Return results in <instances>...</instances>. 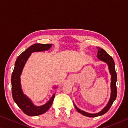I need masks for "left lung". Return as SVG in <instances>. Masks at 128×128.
Segmentation results:
<instances>
[{
  "mask_svg": "<svg viewBox=\"0 0 128 128\" xmlns=\"http://www.w3.org/2000/svg\"><path fill=\"white\" fill-rule=\"evenodd\" d=\"M98 55L97 57L101 61H104L105 63L108 64V68H109V71L110 74H111V96H110V99L109 100V102L107 104L106 106L103 109L102 111L98 113H95V114H90V113L86 112V111H84L82 110H80L79 109L77 106H76L75 104L73 103L74 106L75 107L78 112L80 113L82 115L86 116V117H98V116H102L106 113L110 108H111V105H112L113 102L115 100L117 97V87H116V81H117V73H116V69H115V63L114 62L112 58L110 55L107 54L106 51L103 49H100V48H98Z\"/></svg>",
  "mask_w": 128,
  "mask_h": 128,
  "instance_id": "1",
  "label": "left lung"
}]
</instances>
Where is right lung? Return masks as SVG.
Instances as JSON below:
<instances>
[{"label": "right lung", "instance_id": "right-lung-1", "mask_svg": "<svg viewBox=\"0 0 128 128\" xmlns=\"http://www.w3.org/2000/svg\"><path fill=\"white\" fill-rule=\"evenodd\" d=\"M52 44H34L22 52L16 60L15 67L11 76L12 96L16 104L28 116H36L46 112L50 108L55 98V94H54L50 99L44 105L39 106H36L28 97L23 94L20 83V76L22 70L32 53L48 50L52 47Z\"/></svg>", "mask_w": 128, "mask_h": 128}]
</instances>
